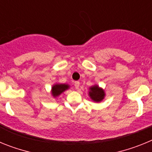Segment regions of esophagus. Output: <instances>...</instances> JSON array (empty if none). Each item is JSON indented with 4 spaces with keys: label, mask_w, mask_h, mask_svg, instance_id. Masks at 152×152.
Listing matches in <instances>:
<instances>
[{
    "label": "esophagus",
    "mask_w": 152,
    "mask_h": 152,
    "mask_svg": "<svg viewBox=\"0 0 152 152\" xmlns=\"http://www.w3.org/2000/svg\"><path fill=\"white\" fill-rule=\"evenodd\" d=\"M75 87L76 89H78L79 87H80V82L79 81H75Z\"/></svg>",
    "instance_id": "1"
}]
</instances>
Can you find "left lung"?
<instances>
[{"label":"left lung","mask_w":152,"mask_h":152,"mask_svg":"<svg viewBox=\"0 0 152 152\" xmlns=\"http://www.w3.org/2000/svg\"><path fill=\"white\" fill-rule=\"evenodd\" d=\"M89 96L91 100L94 102H100L104 99L105 92L102 88H99L98 85H94L90 88Z\"/></svg>","instance_id":"left-lung-1"}]
</instances>
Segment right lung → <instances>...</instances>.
I'll return each mask as SVG.
<instances>
[{
  "mask_svg": "<svg viewBox=\"0 0 152 152\" xmlns=\"http://www.w3.org/2000/svg\"><path fill=\"white\" fill-rule=\"evenodd\" d=\"M69 88V85L66 84H56L52 86V95L54 97L59 96L64 91Z\"/></svg>",
  "mask_w": 152,
  "mask_h": 152,
  "instance_id": "add662e5",
  "label": "right lung"
}]
</instances>
